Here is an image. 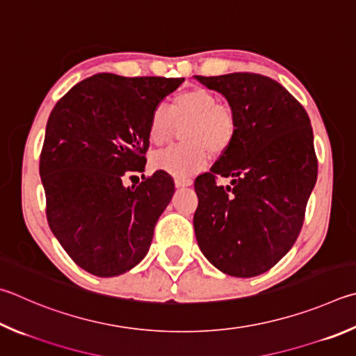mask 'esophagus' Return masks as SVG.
Returning <instances> with one entry per match:
<instances>
[{
  "label": "esophagus",
  "instance_id": "1",
  "mask_svg": "<svg viewBox=\"0 0 356 356\" xmlns=\"http://www.w3.org/2000/svg\"><path fill=\"white\" fill-rule=\"evenodd\" d=\"M174 184H176L177 188H184V186H190L193 185V180L191 179H176L174 180Z\"/></svg>",
  "mask_w": 356,
  "mask_h": 356
}]
</instances>
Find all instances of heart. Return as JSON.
<instances>
[{
    "mask_svg": "<svg viewBox=\"0 0 356 356\" xmlns=\"http://www.w3.org/2000/svg\"><path fill=\"white\" fill-rule=\"evenodd\" d=\"M185 127V145L171 146L152 156L156 170L176 177H188L210 161V151L222 154L236 135V113L210 90L193 87L172 96L170 107L157 104L147 122V140L161 146L171 140L177 124Z\"/></svg>",
    "mask_w": 356,
    "mask_h": 356,
    "instance_id": "obj_1",
    "label": "heart"
}]
</instances>
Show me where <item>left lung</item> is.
Instances as JSON below:
<instances>
[{"label": "left lung", "mask_w": 356, "mask_h": 356, "mask_svg": "<svg viewBox=\"0 0 356 356\" xmlns=\"http://www.w3.org/2000/svg\"><path fill=\"white\" fill-rule=\"evenodd\" d=\"M221 93L236 113V135L210 172L195 180L196 240L213 266L234 277H255L293 248L318 179L308 113L268 76H196ZM232 185L218 186L219 176Z\"/></svg>", "instance_id": "8db88e82"}]
</instances>
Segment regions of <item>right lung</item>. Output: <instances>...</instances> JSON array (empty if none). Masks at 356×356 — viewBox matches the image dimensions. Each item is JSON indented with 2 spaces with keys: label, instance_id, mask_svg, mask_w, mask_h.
I'll list each match as a JSON object with an SVG mask.
<instances>
[{
  "label": "right lung",
  "instance_id": "right-lung-1",
  "mask_svg": "<svg viewBox=\"0 0 356 356\" xmlns=\"http://www.w3.org/2000/svg\"><path fill=\"white\" fill-rule=\"evenodd\" d=\"M184 77L95 74L51 112L40 154L49 229L77 266L98 277L131 270L149 250L154 227L174 195L165 171L143 172L152 108Z\"/></svg>",
  "mask_w": 356,
  "mask_h": 356
}]
</instances>
